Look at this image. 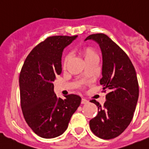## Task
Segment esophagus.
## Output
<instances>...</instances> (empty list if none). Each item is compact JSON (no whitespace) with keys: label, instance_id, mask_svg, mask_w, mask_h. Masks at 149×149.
Returning <instances> with one entry per match:
<instances>
[{"label":"esophagus","instance_id":"34e87169","mask_svg":"<svg viewBox=\"0 0 149 149\" xmlns=\"http://www.w3.org/2000/svg\"><path fill=\"white\" fill-rule=\"evenodd\" d=\"M81 104H87V103H88V101H87V100H86V99H84V98H82V99H81Z\"/></svg>","mask_w":149,"mask_h":149}]
</instances>
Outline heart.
<instances>
[{
	"instance_id": "1",
	"label": "heart",
	"mask_w": 149,
	"mask_h": 149,
	"mask_svg": "<svg viewBox=\"0 0 149 149\" xmlns=\"http://www.w3.org/2000/svg\"><path fill=\"white\" fill-rule=\"evenodd\" d=\"M79 54L82 56V57L84 58L85 62L86 61L93 59V58L98 57L97 53L95 52V50L93 48H91V47H84V48H81V49L79 50ZM69 59H70L69 56H65V57L63 59V62H62V65H63L64 68L66 67Z\"/></svg>"
}]
</instances>
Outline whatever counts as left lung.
Instances as JSON below:
<instances>
[{
    "label": "left lung",
    "instance_id": "8db88e82",
    "mask_svg": "<svg viewBox=\"0 0 149 149\" xmlns=\"http://www.w3.org/2000/svg\"><path fill=\"white\" fill-rule=\"evenodd\" d=\"M99 44L102 52V76L100 84L106 95L104 107L95 100L98 114L90 120L95 135L104 140L120 135L131 123L139 96V84L134 65L127 54L104 34H93L85 40Z\"/></svg>",
    "mask_w": 149,
    "mask_h": 149
}]
</instances>
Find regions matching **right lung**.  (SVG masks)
Wrapping results in <instances>:
<instances>
[{
    "instance_id": "obj_1",
    "label": "right lung",
    "mask_w": 149,
    "mask_h": 149,
    "mask_svg": "<svg viewBox=\"0 0 149 149\" xmlns=\"http://www.w3.org/2000/svg\"><path fill=\"white\" fill-rule=\"evenodd\" d=\"M76 36H52L33 48L19 77L20 106L29 127L40 137L54 138L63 134L81 98L70 94L65 99L54 93L53 82L62 73L64 48Z\"/></svg>"
}]
</instances>
